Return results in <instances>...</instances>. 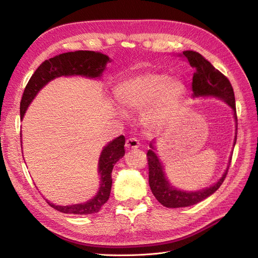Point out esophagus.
Masks as SVG:
<instances>
[{
  "mask_svg": "<svg viewBox=\"0 0 258 258\" xmlns=\"http://www.w3.org/2000/svg\"><path fill=\"white\" fill-rule=\"evenodd\" d=\"M140 146V143L136 138H129L126 141V148L128 150H134V148H138Z\"/></svg>",
  "mask_w": 258,
  "mask_h": 258,
  "instance_id": "esophagus-1",
  "label": "esophagus"
}]
</instances>
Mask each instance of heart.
Here are the masks:
<instances>
[{
  "label": "heart",
  "instance_id": "1",
  "mask_svg": "<svg viewBox=\"0 0 258 258\" xmlns=\"http://www.w3.org/2000/svg\"><path fill=\"white\" fill-rule=\"evenodd\" d=\"M186 85L177 77L162 72H150L128 77L117 84L114 95L127 110L144 108L143 121L153 130L162 128L182 104Z\"/></svg>",
  "mask_w": 258,
  "mask_h": 258
}]
</instances>
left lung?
Returning <instances> with one entry per match:
<instances>
[{
  "label": "left lung",
  "mask_w": 258,
  "mask_h": 258,
  "mask_svg": "<svg viewBox=\"0 0 258 258\" xmlns=\"http://www.w3.org/2000/svg\"><path fill=\"white\" fill-rule=\"evenodd\" d=\"M178 57L187 60L191 68L195 69L192 76L191 89L192 98H217L227 104L233 114L236 123V136L233 140V147L237 141V127L238 119L236 113V101L235 93L231 87V84L226 76H224L218 70H216L210 62L197 51L185 50L179 53ZM157 148H156V140L150 143V150L147 151L148 159V183L155 198L166 208H183L197 205L198 202L207 199L211 195L214 194L223 184L226 174L231 161V155L229 157L228 166L220 179H217L213 185L199 190H183L178 189L171 185L169 179L163 171V166L158 158Z\"/></svg>",
  "instance_id": "8db88e82"
}]
</instances>
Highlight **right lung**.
<instances>
[{
	"mask_svg": "<svg viewBox=\"0 0 258 258\" xmlns=\"http://www.w3.org/2000/svg\"><path fill=\"white\" fill-rule=\"evenodd\" d=\"M111 59L106 54L90 50H76L60 53L36 69L31 76L23 91L20 102V119L22 120L29 105L34 100L40 90L49 82L61 76H83L86 79L100 80L102 77L106 64ZM21 137V136H20ZM22 146V142H21ZM124 137L119 136L108 142L100 154L98 162V173L100 175V186L97 195L90 200L71 206H57L52 202L47 204L59 212L76 215H88L98 213L101 207L108 200L112 187V171L115 163L124 155Z\"/></svg>",
	"mask_w": 258,
	"mask_h": 258,
	"instance_id": "right-lung-1",
	"label": "right lung"
}]
</instances>
